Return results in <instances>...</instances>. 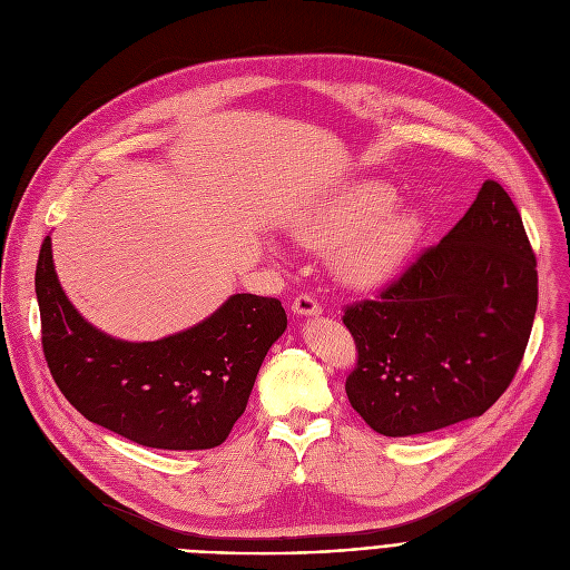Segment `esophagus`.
<instances>
[{
  "instance_id": "obj_1",
  "label": "esophagus",
  "mask_w": 570,
  "mask_h": 570,
  "mask_svg": "<svg viewBox=\"0 0 570 570\" xmlns=\"http://www.w3.org/2000/svg\"><path fill=\"white\" fill-rule=\"evenodd\" d=\"M292 311L302 317H311L322 313V304L311 294H296V299L292 302Z\"/></svg>"
}]
</instances>
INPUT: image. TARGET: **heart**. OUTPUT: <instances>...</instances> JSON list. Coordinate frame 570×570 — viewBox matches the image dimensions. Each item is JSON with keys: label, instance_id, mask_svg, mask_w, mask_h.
I'll return each mask as SVG.
<instances>
[{"label": "heart", "instance_id": "heart-1", "mask_svg": "<svg viewBox=\"0 0 570 570\" xmlns=\"http://www.w3.org/2000/svg\"><path fill=\"white\" fill-rule=\"evenodd\" d=\"M394 204L392 185L355 183L313 215L299 238L315 250L336 248L332 264L341 283L357 289L383 285L411 257L424 232L417 208Z\"/></svg>", "mask_w": 570, "mask_h": 570}]
</instances>
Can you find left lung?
Listing matches in <instances>:
<instances>
[{
    "label": "left lung",
    "instance_id": "8db88e82",
    "mask_svg": "<svg viewBox=\"0 0 570 570\" xmlns=\"http://www.w3.org/2000/svg\"><path fill=\"white\" fill-rule=\"evenodd\" d=\"M538 306L535 255L497 180L403 276L345 308L357 345L350 405L383 436H415L482 415L524 357Z\"/></svg>",
    "mask_w": 570,
    "mask_h": 570
}]
</instances>
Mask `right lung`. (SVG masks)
Wrapping results in <instances>:
<instances>
[{
  "label": "right lung",
  "mask_w": 570,
  "mask_h": 570,
  "mask_svg": "<svg viewBox=\"0 0 570 570\" xmlns=\"http://www.w3.org/2000/svg\"><path fill=\"white\" fill-rule=\"evenodd\" d=\"M41 345L52 381L86 420L157 450H208L243 415L268 347L285 327L278 299L234 294L204 322L159 341L129 343L83 320L52 264L37 262Z\"/></svg>",
  "instance_id": "right-lung-1"
}]
</instances>
